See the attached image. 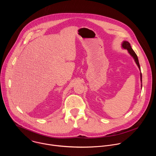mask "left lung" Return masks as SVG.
Returning a JSON list of instances; mask_svg holds the SVG:
<instances>
[{
	"instance_id": "obj_1",
	"label": "left lung",
	"mask_w": 156,
	"mask_h": 156,
	"mask_svg": "<svg viewBox=\"0 0 156 156\" xmlns=\"http://www.w3.org/2000/svg\"><path fill=\"white\" fill-rule=\"evenodd\" d=\"M122 47L123 49H126L128 52V53L130 54V55L134 58L135 60V62H136L137 66H138L139 69L141 71V69H140V63H139V61H138V57H137V55L136 54V53L135 52V51H133L131 47V45L128 42V41H124L122 44ZM140 80H141V88H142V74L141 73H140Z\"/></svg>"
}]
</instances>
